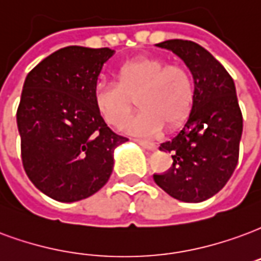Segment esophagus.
Wrapping results in <instances>:
<instances>
[{
    "label": "esophagus",
    "instance_id": "34e87169",
    "mask_svg": "<svg viewBox=\"0 0 261 261\" xmlns=\"http://www.w3.org/2000/svg\"><path fill=\"white\" fill-rule=\"evenodd\" d=\"M140 146H142V148H145V149L148 150H155L156 149V145L153 144V142H150V141H144V140H134Z\"/></svg>",
    "mask_w": 261,
    "mask_h": 261
}]
</instances>
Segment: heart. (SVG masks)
<instances>
[{"label": "heart", "instance_id": "1", "mask_svg": "<svg viewBox=\"0 0 261 261\" xmlns=\"http://www.w3.org/2000/svg\"><path fill=\"white\" fill-rule=\"evenodd\" d=\"M119 84L96 82L92 101L103 120L121 127L133 113L136 99L142 111L131 119L125 130L133 136L152 137L167 124H182L194 105L192 76L181 65H166L155 57H138L117 70Z\"/></svg>", "mask_w": 261, "mask_h": 261}]
</instances>
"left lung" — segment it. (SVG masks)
<instances>
[{"instance_id": "1", "label": "left lung", "mask_w": 261, "mask_h": 261, "mask_svg": "<svg viewBox=\"0 0 261 261\" xmlns=\"http://www.w3.org/2000/svg\"><path fill=\"white\" fill-rule=\"evenodd\" d=\"M156 45L184 61L194 77L195 98L182 130L159 148L171 153L173 165L153 179L171 198L199 203L227 184L238 163L244 124L235 84L223 65L196 42L167 40Z\"/></svg>"}]
</instances>
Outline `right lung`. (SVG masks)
Listing matches in <instances>:
<instances>
[{"label": "right lung", "mask_w": 261, "mask_h": 261, "mask_svg": "<svg viewBox=\"0 0 261 261\" xmlns=\"http://www.w3.org/2000/svg\"><path fill=\"white\" fill-rule=\"evenodd\" d=\"M109 48H61L38 63L23 84L16 121L26 174L42 194L77 202L101 190L125 141L106 125L92 88Z\"/></svg>", "instance_id": "right-lung-1"}]
</instances>
